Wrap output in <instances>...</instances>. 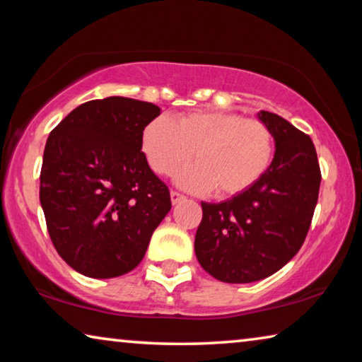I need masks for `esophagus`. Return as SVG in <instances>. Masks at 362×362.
Here are the masks:
<instances>
[{
	"label": "esophagus",
	"mask_w": 362,
	"mask_h": 362,
	"mask_svg": "<svg viewBox=\"0 0 362 362\" xmlns=\"http://www.w3.org/2000/svg\"><path fill=\"white\" fill-rule=\"evenodd\" d=\"M170 199H173V204H179L180 201L185 199V196L179 192H170Z\"/></svg>",
	"instance_id": "esophagus-1"
}]
</instances>
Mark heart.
I'll return each mask as SVG.
<instances>
[{
	"mask_svg": "<svg viewBox=\"0 0 362 362\" xmlns=\"http://www.w3.org/2000/svg\"><path fill=\"white\" fill-rule=\"evenodd\" d=\"M140 146L153 173L169 175L193 156L198 164L177 175L182 187L231 198L267 174L274 137L265 122L222 110H194L177 121L158 116L144 127Z\"/></svg>",
	"mask_w": 362,
	"mask_h": 362,
	"instance_id": "heart-1",
	"label": "heart"
}]
</instances>
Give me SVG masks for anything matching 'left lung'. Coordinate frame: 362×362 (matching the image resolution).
<instances>
[{
  "mask_svg": "<svg viewBox=\"0 0 362 362\" xmlns=\"http://www.w3.org/2000/svg\"><path fill=\"white\" fill-rule=\"evenodd\" d=\"M259 118L276 144L267 174L223 203H201L196 259L223 283H254L283 268L302 247L320 194L313 140L278 115L260 112Z\"/></svg>",
  "mask_w": 362,
  "mask_h": 362,
  "instance_id": "1",
  "label": "left lung"
}]
</instances>
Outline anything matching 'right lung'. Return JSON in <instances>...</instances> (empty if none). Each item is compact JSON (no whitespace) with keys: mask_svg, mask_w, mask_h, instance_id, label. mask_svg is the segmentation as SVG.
I'll return each mask as SVG.
<instances>
[{"mask_svg":"<svg viewBox=\"0 0 362 362\" xmlns=\"http://www.w3.org/2000/svg\"><path fill=\"white\" fill-rule=\"evenodd\" d=\"M159 107L127 97L89 100L49 134L40 201L59 255L89 278H115L142 262L170 211V193L144 155V127Z\"/></svg>","mask_w":362,"mask_h":362,"instance_id":"1","label":"right lung"}]
</instances>
